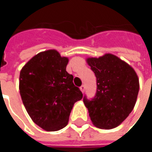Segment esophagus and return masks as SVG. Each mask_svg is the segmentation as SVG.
Returning a JSON list of instances; mask_svg holds the SVG:
<instances>
[{
  "label": "esophagus",
  "instance_id": "34e87169",
  "mask_svg": "<svg viewBox=\"0 0 152 152\" xmlns=\"http://www.w3.org/2000/svg\"><path fill=\"white\" fill-rule=\"evenodd\" d=\"M80 90H81V92L84 93L85 92V89H86V86L83 85V86H81L80 87Z\"/></svg>",
  "mask_w": 152,
  "mask_h": 152
}]
</instances>
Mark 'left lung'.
I'll use <instances>...</instances> for the list:
<instances>
[{
    "mask_svg": "<svg viewBox=\"0 0 152 152\" xmlns=\"http://www.w3.org/2000/svg\"><path fill=\"white\" fill-rule=\"evenodd\" d=\"M97 78V92L91 100L84 97L90 120L99 129H111L129 116L137 101L139 80L127 63L112 53L88 58Z\"/></svg>",
    "mask_w": 152,
    "mask_h": 152,
    "instance_id": "obj_1",
    "label": "left lung"
}]
</instances>
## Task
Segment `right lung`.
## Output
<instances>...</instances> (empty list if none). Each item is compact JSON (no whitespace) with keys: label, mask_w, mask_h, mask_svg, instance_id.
Returning <instances> with one entry per match:
<instances>
[{"label":"right lung","mask_w":152,"mask_h":152,"mask_svg":"<svg viewBox=\"0 0 152 152\" xmlns=\"http://www.w3.org/2000/svg\"><path fill=\"white\" fill-rule=\"evenodd\" d=\"M68 58L55 50L40 52L26 63L19 76L22 101L32 121L46 131L66 126L74 103L83 94L66 71Z\"/></svg>","instance_id":"1"}]
</instances>
